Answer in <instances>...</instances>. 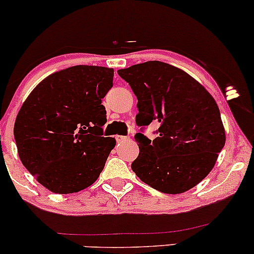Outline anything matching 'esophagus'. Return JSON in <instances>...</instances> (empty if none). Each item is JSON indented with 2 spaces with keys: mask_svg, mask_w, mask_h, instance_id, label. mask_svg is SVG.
Listing matches in <instances>:
<instances>
[{
  "mask_svg": "<svg viewBox=\"0 0 254 254\" xmlns=\"http://www.w3.org/2000/svg\"><path fill=\"white\" fill-rule=\"evenodd\" d=\"M116 139H117V142H119V143H121V142H125V141H127V139H129V137H125V136L117 135V136H116Z\"/></svg>",
  "mask_w": 254,
  "mask_h": 254,
  "instance_id": "1",
  "label": "esophagus"
}]
</instances>
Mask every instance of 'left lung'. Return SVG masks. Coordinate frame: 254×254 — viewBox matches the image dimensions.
Masks as SVG:
<instances>
[{
	"mask_svg": "<svg viewBox=\"0 0 254 254\" xmlns=\"http://www.w3.org/2000/svg\"><path fill=\"white\" fill-rule=\"evenodd\" d=\"M118 74L138 100L137 125L159 123L153 142L136 133L139 154L132 171L164 193L194 188L210 173L226 143L215 99L188 72L159 61L135 64Z\"/></svg>",
	"mask_w": 254,
	"mask_h": 254,
	"instance_id": "8db88e82",
	"label": "left lung"
}]
</instances>
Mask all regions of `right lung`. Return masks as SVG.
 <instances>
[{"instance_id":"add662e5","label":"right lung","mask_w":254,"mask_h":254,"mask_svg":"<svg viewBox=\"0 0 254 254\" xmlns=\"http://www.w3.org/2000/svg\"><path fill=\"white\" fill-rule=\"evenodd\" d=\"M113 69L75 65L49 75L22 104L14 124L17 154L37 182L58 194L92 185L104 170L113 137L103 136L101 105Z\"/></svg>"}]
</instances>
